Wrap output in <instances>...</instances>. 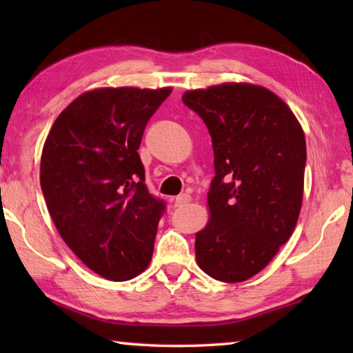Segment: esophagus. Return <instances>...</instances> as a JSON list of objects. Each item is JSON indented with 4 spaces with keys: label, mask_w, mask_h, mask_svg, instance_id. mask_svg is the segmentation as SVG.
<instances>
[{
    "label": "esophagus",
    "mask_w": 353,
    "mask_h": 353,
    "mask_svg": "<svg viewBox=\"0 0 353 353\" xmlns=\"http://www.w3.org/2000/svg\"><path fill=\"white\" fill-rule=\"evenodd\" d=\"M190 202H191L190 194H181V196H177V198H176L174 207H185V205H188Z\"/></svg>",
    "instance_id": "esophagus-1"
}]
</instances>
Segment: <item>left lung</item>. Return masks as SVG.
I'll return each mask as SVG.
<instances>
[{
  "label": "left lung",
  "mask_w": 353,
  "mask_h": 353,
  "mask_svg": "<svg viewBox=\"0 0 353 353\" xmlns=\"http://www.w3.org/2000/svg\"><path fill=\"white\" fill-rule=\"evenodd\" d=\"M212 137V218L196 234V260L227 283L260 272L294 230L303 196L307 145L301 124L277 94L250 83L187 92Z\"/></svg>",
  "instance_id": "obj_1"
}]
</instances>
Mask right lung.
Here are the masks:
<instances>
[{"mask_svg":"<svg viewBox=\"0 0 353 353\" xmlns=\"http://www.w3.org/2000/svg\"><path fill=\"white\" fill-rule=\"evenodd\" d=\"M171 88H99L52 124L40 163L48 212L92 271L129 280L146 270L166 204L149 193L139 155L143 132Z\"/></svg>","mask_w":353,"mask_h":353,"instance_id":"right-lung-1","label":"right lung"}]
</instances>
